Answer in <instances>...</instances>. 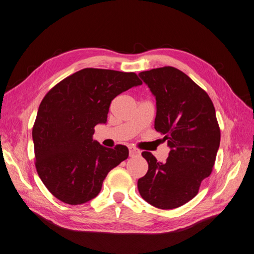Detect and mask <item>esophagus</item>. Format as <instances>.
I'll return each instance as SVG.
<instances>
[{"label":"esophagus","instance_id":"1","mask_svg":"<svg viewBox=\"0 0 254 254\" xmlns=\"http://www.w3.org/2000/svg\"><path fill=\"white\" fill-rule=\"evenodd\" d=\"M128 152H129V156H135L140 154V151L138 149H136L134 147H128Z\"/></svg>","mask_w":254,"mask_h":254}]
</instances>
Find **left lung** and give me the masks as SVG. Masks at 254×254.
<instances>
[{
  "label": "left lung",
  "instance_id": "1",
  "mask_svg": "<svg viewBox=\"0 0 254 254\" xmlns=\"http://www.w3.org/2000/svg\"><path fill=\"white\" fill-rule=\"evenodd\" d=\"M156 100L154 127L170 148L165 163L150 152L141 155L149 169L137 182L142 199L157 208L171 209L197 195L212 173L220 144V128L207 93L173 67L139 73Z\"/></svg>",
  "mask_w": 254,
  "mask_h": 254
}]
</instances>
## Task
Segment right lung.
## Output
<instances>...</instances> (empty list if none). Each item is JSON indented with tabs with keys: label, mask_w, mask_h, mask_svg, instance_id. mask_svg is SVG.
<instances>
[{
	"label": "right lung",
	"mask_w": 254,
	"mask_h": 254,
	"mask_svg": "<svg viewBox=\"0 0 254 254\" xmlns=\"http://www.w3.org/2000/svg\"><path fill=\"white\" fill-rule=\"evenodd\" d=\"M141 84L134 72L85 68L42 99L33 127L35 166L55 198L71 205L93 199L107 173L127 158L126 146L105 148L92 135L107 121L113 99Z\"/></svg>",
	"instance_id": "obj_1"
}]
</instances>
